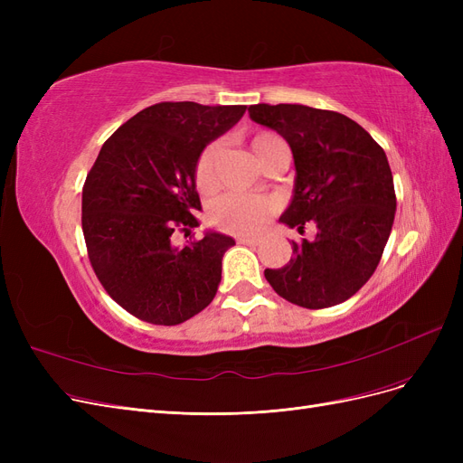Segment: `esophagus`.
<instances>
[{
	"instance_id": "obj_1",
	"label": "esophagus",
	"mask_w": 463,
	"mask_h": 463,
	"mask_svg": "<svg viewBox=\"0 0 463 463\" xmlns=\"http://www.w3.org/2000/svg\"><path fill=\"white\" fill-rule=\"evenodd\" d=\"M237 241L243 245H259L260 243L259 237H253V235H237Z\"/></svg>"
}]
</instances>
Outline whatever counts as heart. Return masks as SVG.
<instances>
[{"label":"heart","instance_id":"b5f03b06","mask_svg":"<svg viewBox=\"0 0 463 463\" xmlns=\"http://www.w3.org/2000/svg\"><path fill=\"white\" fill-rule=\"evenodd\" d=\"M282 143L272 133H259L250 138V148H253L259 162L266 158L272 146ZM222 143H210L197 160L194 167V181L201 191H210L216 187V162L220 156ZM276 213V203L266 197H255V194H240L228 193L214 201L210 206V222L216 228L230 233H257L264 228V223L270 220Z\"/></svg>","mask_w":463,"mask_h":463}]
</instances>
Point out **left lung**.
<instances>
[{"label": "left lung", "mask_w": 463, "mask_h": 463, "mask_svg": "<svg viewBox=\"0 0 463 463\" xmlns=\"http://www.w3.org/2000/svg\"><path fill=\"white\" fill-rule=\"evenodd\" d=\"M253 121L286 138L296 164L291 203L279 222L315 240L291 241L293 257L264 278L279 298L305 309L344 303L369 282L396 214L394 179L384 150L338 111L303 104L249 106Z\"/></svg>", "instance_id": "1"}]
</instances>
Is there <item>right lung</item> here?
I'll list each match as a JSON object with an SVG mask.
<instances>
[{
    "mask_svg": "<svg viewBox=\"0 0 463 463\" xmlns=\"http://www.w3.org/2000/svg\"><path fill=\"white\" fill-rule=\"evenodd\" d=\"M245 109L154 104L123 123L98 154L82 187V233L100 284L137 318L174 326L214 299L233 237L208 230L179 247L172 233L199 226L197 160Z\"/></svg>",
    "mask_w": 463,
    "mask_h": 463,
    "instance_id": "1",
    "label": "right lung"
}]
</instances>
